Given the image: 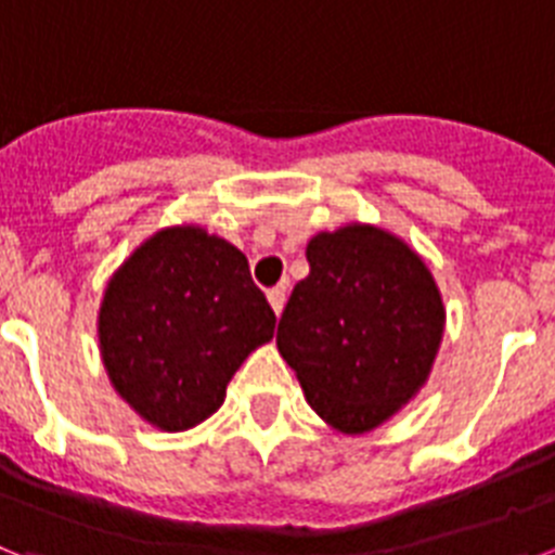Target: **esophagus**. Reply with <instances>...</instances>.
Returning a JSON list of instances; mask_svg holds the SVG:
<instances>
[{"mask_svg": "<svg viewBox=\"0 0 555 555\" xmlns=\"http://www.w3.org/2000/svg\"><path fill=\"white\" fill-rule=\"evenodd\" d=\"M268 301H270V307H273V313L282 315V310H285V301H287L285 287H273V291H268Z\"/></svg>", "mask_w": 555, "mask_h": 555, "instance_id": "1", "label": "esophagus"}]
</instances>
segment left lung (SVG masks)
Returning <instances> with one entry per match:
<instances>
[{
  "label": "left lung",
  "instance_id": "obj_1",
  "mask_svg": "<svg viewBox=\"0 0 555 555\" xmlns=\"http://www.w3.org/2000/svg\"><path fill=\"white\" fill-rule=\"evenodd\" d=\"M310 276L293 287L276 347L321 421L364 435L426 384L446 310L406 242L349 222L307 242Z\"/></svg>",
  "mask_w": 555,
  "mask_h": 555
}]
</instances>
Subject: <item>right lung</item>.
I'll return each mask as SVG.
<instances>
[{"instance_id": "obj_1", "label": "right lung", "mask_w": 555, "mask_h": 555, "mask_svg": "<svg viewBox=\"0 0 555 555\" xmlns=\"http://www.w3.org/2000/svg\"><path fill=\"white\" fill-rule=\"evenodd\" d=\"M276 315L248 259L199 225L163 228L112 273L98 310L106 375L143 421L185 431L225 400Z\"/></svg>"}]
</instances>
